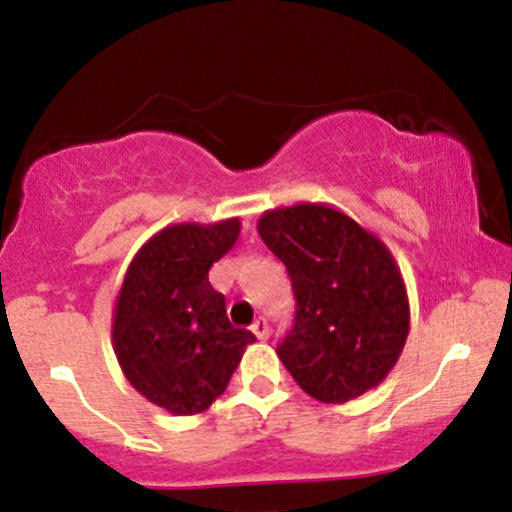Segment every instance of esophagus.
I'll list each match as a JSON object with an SVG mask.
<instances>
[{"mask_svg": "<svg viewBox=\"0 0 512 512\" xmlns=\"http://www.w3.org/2000/svg\"><path fill=\"white\" fill-rule=\"evenodd\" d=\"M252 332H255L257 339H267V337H270V324H267V319L265 317L257 319V322L252 324Z\"/></svg>", "mask_w": 512, "mask_h": 512, "instance_id": "esophagus-1", "label": "esophagus"}]
</instances>
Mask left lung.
I'll use <instances>...</instances> for the list:
<instances>
[{"label": "left lung", "mask_w": 512, "mask_h": 512, "mask_svg": "<svg viewBox=\"0 0 512 512\" xmlns=\"http://www.w3.org/2000/svg\"><path fill=\"white\" fill-rule=\"evenodd\" d=\"M262 242L297 299L277 356L312 399L344 404L386 379L409 337V297L389 247L322 203L270 210Z\"/></svg>", "instance_id": "8db88e82"}]
</instances>
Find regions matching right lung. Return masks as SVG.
<instances>
[{"label":"right lung","instance_id":"right-lung-1","mask_svg":"<svg viewBox=\"0 0 512 512\" xmlns=\"http://www.w3.org/2000/svg\"><path fill=\"white\" fill-rule=\"evenodd\" d=\"M240 220L163 227L128 265L113 309V352L133 389L175 416L208 409L255 334L232 327L208 280Z\"/></svg>","mask_w":512,"mask_h":512}]
</instances>
